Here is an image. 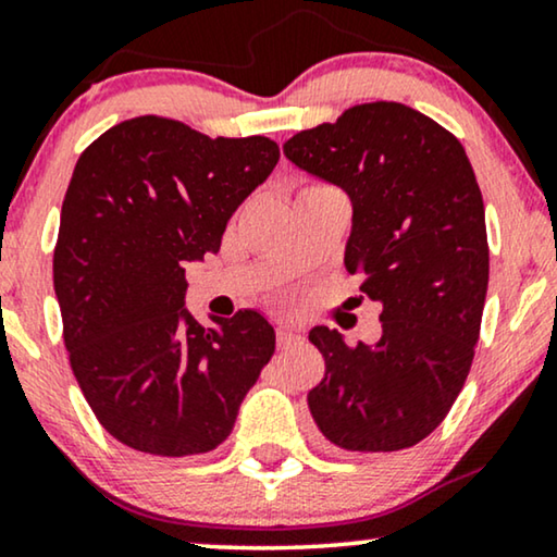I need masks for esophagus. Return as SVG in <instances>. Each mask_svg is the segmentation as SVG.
Instances as JSON below:
<instances>
[{
    "instance_id": "34e87169",
    "label": "esophagus",
    "mask_w": 557,
    "mask_h": 557,
    "mask_svg": "<svg viewBox=\"0 0 557 557\" xmlns=\"http://www.w3.org/2000/svg\"><path fill=\"white\" fill-rule=\"evenodd\" d=\"M297 341H300V333H297L293 325H280L277 327V348H287Z\"/></svg>"
}]
</instances>
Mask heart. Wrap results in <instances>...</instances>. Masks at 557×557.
Listing matches in <instances>:
<instances>
[{"label": "heart", "instance_id": "heart-1", "mask_svg": "<svg viewBox=\"0 0 557 557\" xmlns=\"http://www.w3.org/2000/svg\"><path fill=\"white\" fill-rule=\"evenodd\" d=\"M312 186H320V184H310V186H305V189H312Z\"/></svg>", "mask_w": 557, "mask_h": 557}]
</instances>
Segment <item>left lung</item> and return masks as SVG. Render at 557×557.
<instances>
[{
  "instance_id": "left-lung-1",
  "label": "left lung",
  "mask_w": 557,
  "mask_h": 557,
  "mask_svg": "<svg viewBox=\"0 0 557 557\" xmlns=\"http://www.w3.org/2000/svg\"><path fill=\"white\" fill-rule=\"evenodd\" d=\"M282 151L354 201L346 268L383 305L373 346L310 331L325 358L312 419L346 451L419 444L457 401L480 341L490 245L472 163L454 133L394 100L348 108Z\"/></svg>"
}]
</instances>
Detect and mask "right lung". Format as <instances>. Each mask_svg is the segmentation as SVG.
<instances>
[{
    "label": "right lung",
    "mask_w": 557,
    "mask_h": 557,
    "mask_svg": "<svg viewBox=\"0 0 557 557\" xmlns=\"http://www.w3.org/2000/svg\"><path fill=\"white\" fill-rule=\"evenodd\" d=\"M277 161L275 140L209 138L163 115L113 125L77 159L52 257L62 341L100 426L131 449H216L275 354L260 312L203 327L182 305L184 264L219 252Z\"/></svg>",
    "instance_id": "right-lung-1"
}]
</instances>
